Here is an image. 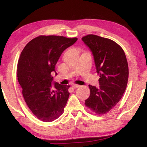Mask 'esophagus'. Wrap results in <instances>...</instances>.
<instances>
[{"instance_id": "1", "label": "esophagus", "mask_w": 147, "mask_h": 147, "mask_svg": "<svg viewBox=\"0 0 147 147\" xmlns=\"http://www.w3.org/2000/svg\"><path fill=\"white\" fill-rule=\"evenodd\" d=\"M72 86H73V88H78V87H80V86L78 85H76V84H73V85H72Z\"/></svg>"}]
</instances>
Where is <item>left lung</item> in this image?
Masks as SVG:
<instances>
[{"instance_id": "1", "label": "left lung", "mask_w": 147, "mask_h": 147, "mask_svg": "<svg viewBox=\"0 0 147 147\" xmlns=\"http://www.w3.org/2000/svg\"><path fill=\"white\" fill-rule=\"evenodd\" d=\"M82 40L92 53L100 76L98 88L89 85L85 105L96 114H105L119 102L126 88L129 69L125 53L115 42L97 35H86Z\"/></svg>"}]
</instances>
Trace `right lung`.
I'll return each mask as SVG.
<instances>
[{
    "label": "right lung",
    "mask_w": 147,
    "mask_h": 147,
    "mask_svg": "<svg viewBox=\"0 0 147 147\" xmlns=\"http://www.w3.org/2000/svg\"><path fill=\"white\" fill-rule=\"evenodd\" d=\"M77 38L39 36L21 52L18 63V80L28 107L44 122L55 120L62 114L69 96L70 86L53 82L52 72L62 53Z\"/></svg>",
    "instance_id": "1"
}]
</instances>
